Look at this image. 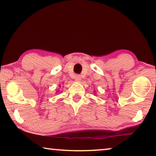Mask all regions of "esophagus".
Instances as JSON below:
<instances>
[{
	"instance_id": "1",
	"label": "esophagus",
	"mask_w": 156,
	"mask_h": 156,
	"mask_svg": "<svg viewBox=\"0 0 156 156\" xmlns=\"http://www.w3.org/2000/svg\"><path fill=\"white\" fill-rule=\"evenodd\" d=\"M75 81H81V76L79 75H76V76H75Z\"/></svg>"
}]
</instances>
